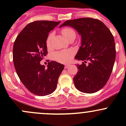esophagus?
<instances>
[{"label":"esophagus","mask_w":126,"mask_h":126,"mask_svg":"<svg viewBox=\"0 0 126 126\" xmlns=\"http://www.w3.org/2000/svg\"><path fill=\"white\" fill-rule=\"evenodd\" d=\"M69 66H70V64H66V65L64 66V68H65V69H66V68H69Z\"/></svg>","instance_id":"esophagus-1"}]
</instances>
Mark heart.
Wrapping results in <instances>:
<instances>
[{"mask_svg":"<svg viewBox=\"0 0 126 126\" xmlns=\"http://www.w3.org/2000/svg\"><path fill=\"white\" fill-rule=\"evenodd\" d=\"M62 35L64 36L67 40L71 38L76 37V32L71 27H64L61 31ZM53 37V33H50L47 36L46 39V46L47 48H50L51 47V41ZM74 54V51L72 50H62L57 52L55 54V57L58 62L61 63H68L70 61Z\"/></svg>","mask_w":126,"mask_h":126,"instance_id":"b5f03b06","label":"heart"}]
</instances>
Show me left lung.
<instances>
[{
	"instance_id": "obj_1",
	"label": "left lung",
	"mask_w": 126,
	"mask_h": 126,
	"mask_svg": "<svg viewBox=\"0 0 126 126\" xmlns=\"http://www.w3.org/2000/svg\"><path fill=\"white\" fill-rule=\"evenodd\" d=\"M69 26L81 35V46L75 59L77 64L74 77L75 87L85 93H94L105 86L112 72L116 58L113 36L107 27L98 19L83 17L65 21L60 27ZM87 61L90 63L86 65Z\"/></svg>"
}]
</instances>
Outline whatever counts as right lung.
Wrapping results in <instances>:
<instances>
[{
    "label": "right lung",
    "instance_id": "obj_1",
    "mask_svg": "<svg viewBox=\"0 0 126 126\" xmlns=\"http://www.w3.org/2000/svg\"><path fill=\"white\" fill-rule=\"evenodd\" d=\"M60 21H38L27 25L16 38L13 49V63L19 78L26 88L37 96L52 93L64 65L54 61L47 68L40 62L47 54L46 39Z\"/></svg>",
    "mask_w": 126,
    "mask_h": 126
}]
</instances>
